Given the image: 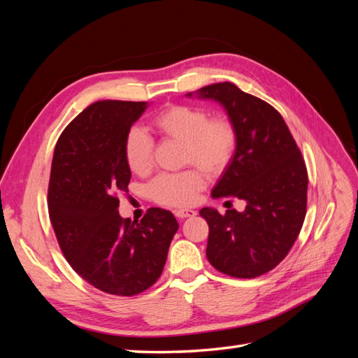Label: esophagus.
Returning <instances> with one entry per match:
<instances>
[{"instance_id":"1","label":"esophagus","mask_w":358,"mask_h":358,"mask_svg":"<svg viewBox=\"0 0 358 358\" xmlns=\"http://www.w3.org/2000/svg\"><path fill=\"white\" fill-rule=\"evenodd\" d=\"M175 215L179 220H185V218H194V216L197 215V212L191 209H179V210H175Z\"/></svg>"}]
</instances>
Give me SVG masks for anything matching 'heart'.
I'll return each mask as SVG.
<instances>
[{"mask_svg":"<svg viewBox=\"0 0 358 358\" xmlns=\"http://www.w3.org/2000/svg\"><path fill=\"white\" fill-rule=\"evenodd\" d=\"M155 131L182 142L183 164L200 167L209 176H216L231 161L237 134L231 121L224 116L210 117L201 107L171 104L152 117ZM124 158L136 175H146L154 164V140L143 128L131 127L124 138ZM206 182L203 173L188 169L178 173H161L149 187L150 197L164 206H189L196 203Z\"/></svg>","mask_w":358,"mask_h":358,"instance_id":"heart-1","label":"heart"}]
</instances>
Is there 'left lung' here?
Returning <instances> with one entry per match:
<instances>
[{
	"instance_id": "1",
	"label": "left lung",
	"mask_w": 358,
	"mask_h": 358,
	"mask_svg": "<svg viewBox=\"0 0 358 358\" xmlns=\"http://www.w3.org/2000/svg\"><path fill=\"white\" fill-rule=\"evenodd\" d=\"M194 94L220 103L237 134L234 155L212 197L246 201L243 212L200 210L209 224L206 255L216 270L229 276L264 275L287 257L305 221V161L284 117L268 103L230 82L204 86Z\"/></svg>"
}]
</instances>
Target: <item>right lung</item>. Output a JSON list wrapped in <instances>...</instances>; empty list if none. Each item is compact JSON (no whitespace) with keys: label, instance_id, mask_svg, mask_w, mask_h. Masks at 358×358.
I'll return each mask as SVG.
<instances>
[{"label":"right lung","instance_id":"right-lung-1","mask_svg":"<svg viewBox=\"0 0 358 358\" xmlns=\"http://www.w3.org/2000/svg\"><path fill=\"white\" fill-rule=\"evenodd\" d=\"M146 101H96L59 136L49 180V216L61 251L86 282L115 296H134L157 282L179 224L150 208L140 222L117 212L131 170L125 134Z\"/></svg>","mask_w":358,"mask_h":358}]
</instances>
